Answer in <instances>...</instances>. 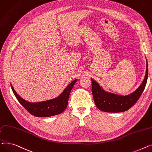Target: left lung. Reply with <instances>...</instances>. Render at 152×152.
Masks as SVG:
<instances>
[{
    "label": "left lung",
    "mask_w": 152,
    "mask_h": 152,
    "mask_svg": "<svg viewBox=\"0 0 152 152\" xmlns=\"http://www.w3.org/2000/svg\"><path fill=\"white\" fill-rule=\"evenodd\" d=\"M148 78V64L143 82L137 90L128 96H120L105 92L92 78V94L97 107L106 112H121L126 111L134 105L144 91Z\"/></svg>",
    "instance_id": "left-lung-1"
}]
</instances>
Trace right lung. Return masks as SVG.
<instances>
[{
	"instance_id": "obj_1",
	"label": "right lung",
	"mask_w": 152,
	"mask_h": 152,
	"mask_svg": "<svg viewBox=\"0 0 152 152\" xmlns=\"http://www.w3.org/2000/svg\"><path fill=\"white\" fill-rule=\"evenodd\" d=\"M77 81L76 79L70 83L56 99L37 103H31L24 100L16 93L12 85L11 87L16 99L27 111L35 117H48L58 115L64 111L68 104L70 93Z\"/></svg>"
}]
</instances>
